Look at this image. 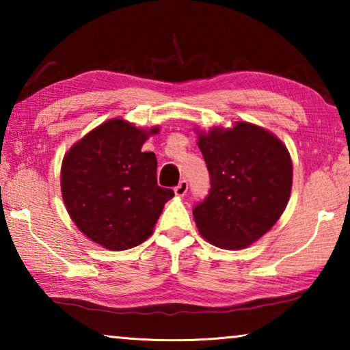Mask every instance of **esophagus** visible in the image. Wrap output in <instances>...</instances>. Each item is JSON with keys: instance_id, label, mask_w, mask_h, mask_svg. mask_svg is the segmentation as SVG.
I'll use <instances>...</instances> for the list:
<instances>
[{"instance_id": "obj_1", "label": "esophagus", "mask_w": 350, "mask_h": 350, "mask_svg": "<svg viewBox=\"0 0 350 350\" xmlns=\"http://www.w3.org/2000/svg\"><path fill=\"white\" fill-rule=\"evenodd\" d=\"M187 191H188V182H187L185 179H182V180L179 182V185H177V187L174 188V193H176V196L182 198V196H185Z\"/></svg>"}]
</instances>
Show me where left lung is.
Returning a JSON list of instances; mask_svg holds the SVG:
<instances>
[{
    "mask_svg": "<svg viewBox=\"0 0 350 350\" xmlns=\"http://www.w3.org/2000/svg\"><path fill=\"white\" fill-rule=\"evenodd\" d=\"M198 146L211 188L193 210L199 233L210 244L241 250L273 227L292 191V159L286 145L253 123L198 131Z\"/></svg>",
    "mask_w": 350,
    "mask_h": 350,
    "instance_id": "8db88e82",
    "label": "left lung"
}]
</instances>
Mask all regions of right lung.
<instances>
[{
  "instance_id": "right-lung-1",
  "label": "right lung",
  "mask_w": 350,
  "mask_h": 350,
  "mask_svg": "<svg viewBox=\"0 0 350 350\" xmlns=\"http://www.w3.org/2000/svg\"><path fill=\"white\" fill-rule=\"evenodd\" d=\"M159 128L112 118L88 133L63 157L62 196L80 232L108 250H128L152 234L174 196L157 185V159L144 152Z\"/></svg>"
}]
</instances>
